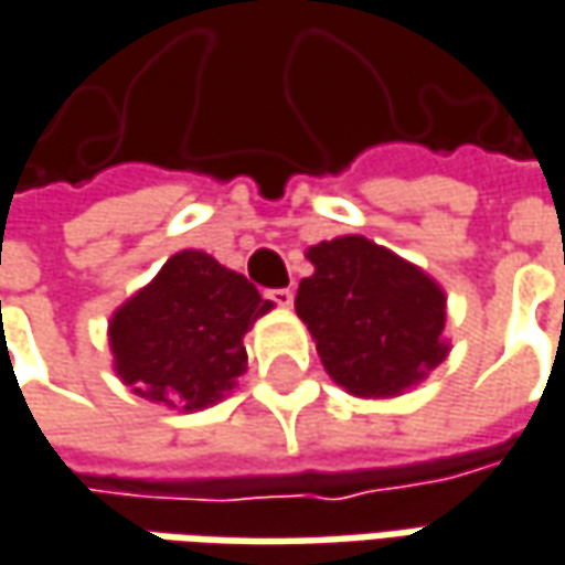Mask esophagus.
<instances>
[{
  "instance_id": "obj_1",
  "label": "esophagus",
  "mask_w": 565,
  "mask_h": 565,
  "mask_svg": "<svg viewBox=\"0 0 565 565\" xmlns=\"http://www.w3.org/2000/svg\"><path fill=\"white\" fill-rule=\"evenodd\" d=\"M265 297L275 302V306H281V309H290V306H294V290H290V287H281V290H268Z\"/></svg>"
}]
</instances>
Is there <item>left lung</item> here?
Segmentation results:
<instances>
[{"label": "left lung", "instance_id": "left-lung-1", "mask_svg": "<svg viewBox=\"0 0 565 565\" xmlns=\"http://www.w3.org/2000/svg\"><path fill=\"white\" fill-rule=\"evenodd\" d=\"M306 259L316 271L294 306L347 394L399 397L447 360V294L428 271L360 234L309 246Z\"/></svg>", "mask_w": 565, "mask_h": 565}]
</instances>
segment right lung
Returning <instances> with one entry per match:
<instances>
[{"label":"right lung","mask_w":565,"mask_h":565,"mask_svg":"<svg viewBox=\"0 0 565 565\" xmlns=\"http://www.w3.org/2000/svg\"><path fill=\"white\" fill-rule=\"evenodd\" d=\"M271 306L209 253L181 249L111 312L115 375L137 397L168 409L215 406L246 372L244 334Z\"/></svg>","instance_id":"1"}]
</instances>
